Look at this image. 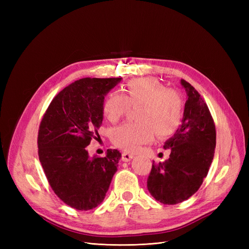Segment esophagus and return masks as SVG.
Returning <instances> with one entry per match:
<instances>
[{
    "label": "esophagus",
    "mask_w": 249,
    "mask_h": 249,
    "mask_svg": "<svg viewBox=\"0 0 249 249\" xmlns=\"http://www.w3.org/2000/svg\"><path fill=\"white\" fill-rule=\"evenodd\" d=\"M133 157H134L133 154H130V153H127V152H124L123 155H122V160L124 162H129V161H131L133 159Z\"/></svg>",
    "instance_id": "1"
}]
</instances>
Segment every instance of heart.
Here are the masks:
<instances>
[{
	"label": "heart",
	"mask_w": 249,
	"mask_h": 249,
	"mask_svg": "<svg viewBox=\"0 0 249 249\" xmlns=\"http://www.w3.org/2000/svg\"><path fill=\"white\" fill-rule=\"evenodd\" d=\"M130 106H142L140 124H124L113 131L112 141L125 152H136L154 140L155 132L161 138L176 133L183 120V102L179 94L155 78L130 81L124 94L113 92L103 104V113L110 123L122 119Z\"/></svg>",
	"instance_id": "heart-1"
}]
</instances>
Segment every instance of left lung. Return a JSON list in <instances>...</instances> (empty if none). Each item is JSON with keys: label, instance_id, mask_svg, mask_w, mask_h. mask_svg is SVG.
Listing matches in <instances>:
<instances>
[{"label": "left lung", "instance_id": "left-lung-1", "mask_svg": "<svg viewBox=\"0 0 249 249\" xmlns=\"http://www.w3.org/2000/svg\"><path fill=\"white\" fill-rule=\"evenodd\" d=\"M188 99L182 124L164 144L169 159L156 165L147 189L156 200L177 205L196 192L208 175L216 146L215 124L207 104L191 84L180 80Z\"/></svg>", "mask_w": 249, "mask_h": 249}]
</instances>
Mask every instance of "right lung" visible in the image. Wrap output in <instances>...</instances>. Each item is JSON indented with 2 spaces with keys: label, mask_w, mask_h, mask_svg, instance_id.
Masks as SVG:
<instances>
[{
  "label": "right lung",
  "mask_w": 249,
  "mask_h": 249,
  "mask_svg": "<svg viewBox=\"0 0 249 249\" xmlns=\"http://www.w3.org/2000/svg\"><path fill=\"white\" fill-rule=\"evenodd\" d=\"M122 78H84L61 90L39 125L38 157L57 196L76 210L88 211L104 200L122 154L90 158L86 146L99 137L106 95Z\"/></svg>",
  "instance_id": "add662e5"
}]
</instances>
